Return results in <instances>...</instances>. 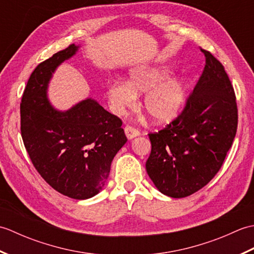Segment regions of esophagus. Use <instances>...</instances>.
Instances as JSON below:
<instances>
[{"instance_id": "obj_1", "label": "esophagus", "mask_w": 254, "mask_h": 254, "mask_svg": "<svg viewBox=\"0 0 254 254\" xmlns=\"http://www.w3.org/2000/svg\"><path fill=\"white\" fill-rule=\"evenodd\" d=\"M124 132H126L127 137L128 139H132V138L136 137V136L139 135V134H141V133H139V131L137 130V128L133 127H131V126H127L126 127H124Z\"/></svg>"}]
</instances>
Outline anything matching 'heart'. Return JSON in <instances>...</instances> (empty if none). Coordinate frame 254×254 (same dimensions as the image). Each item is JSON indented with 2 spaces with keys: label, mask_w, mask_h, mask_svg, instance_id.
Returning a JSON list of instances; mask_svg holds the SVG:
<instances>
[{
  "label": "heart",
  "mask_w": 254,
  "mask_h": 254,
  "mask_svg": "<svg viewBox=\"0 0 254 254\" xmlns=\"http://www.w3.org/2000/svg\"><path fill=\"white\" fill-rule=\"evenodd\" d=\"M169 76V69L161 66L130 69L127 82L116 79L107 85L106 96L111 111L122 115L133 109L136 95L145 93L143 107L155 123L175 120L187 101L188 83L182 77Z\"/></svg>",
  "instance_id": "obj_1"
}]
</instances>
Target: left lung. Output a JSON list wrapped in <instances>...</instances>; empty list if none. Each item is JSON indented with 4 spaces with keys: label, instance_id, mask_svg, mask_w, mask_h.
Returning a JSON list of instances; mask_svg holds the SVG:
<instances>
[{
    "label": "left lung",
    "instance_id": "8db88e82",
    "mask_svg": "<svg viewBox=\"0 0 254 254\" xmlns=\"http://www.w3.org/2000/svg\"><path fill=\"white\" fill-rule=\"evenodd\" d=\"M186 107L163 130L149 133L152 152L146 171L158 190L170 197L191 195L222 167L238 126L236 95L223 64L209 51Z\"/></svg>",
    "mask_w": 254,
    "mask_h": 254
}]
</instances>
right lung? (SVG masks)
Returning <instances> with one entry per match:
<instances>
[{"label": "right lung", "instance_id": "obj_1", "mask_svg": "<svg viewBox=\"0 0 254 254\" xmlns=\"http://www.w3.org/2000/svg\"><path fill=\"white\" fill-rule=\"evenodd\" d=\"M69 45L38 64L20 102V132L32 165L56 191L75 199L93 197L105 187L112 159L127 138L122 121L88 98L58 111L47 97L56 68L73 57Z\"/></svg>", "mask_w": 254, "mask_h": 254}]
</instances>
